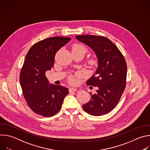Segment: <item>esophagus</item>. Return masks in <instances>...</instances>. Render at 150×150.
Instances as JSON below:
<instances>
[{"label": "esophagus", "mask_w": 150, "mask_h": 150, "mask_svg": "<svg viewBox=\"0 0 150 150\" xmlns=\"http://www.w3.org/2000/svg\"><path fill=\"white\" fill-rule=\"evenodd\" d=\"M77 90V89L76 88H74V87H71V88H69V91L70 93L73 92V91H76Z\"/></svg>", "instance_id": "1"}]
</instances>
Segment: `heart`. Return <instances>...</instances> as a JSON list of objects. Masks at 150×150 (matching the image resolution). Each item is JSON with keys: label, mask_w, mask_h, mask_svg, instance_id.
<instances>
[{"label": "heart", "mask_w": 150, "mask_h": 150, "mask_svg": "<svg viewBox=\"0 0 150 150\" xmlns=\"http://www.w3.org/2000/svg\"><path fill=\"white\" fill-rule=\"evenodd\" d=\"M87 48L81 44H74L72 47V53H81L84 56V54L87 53ZM88 63L90 65L94 66L96 64V60L92 58L89 60ZM69 81L70 83H74L75 80L73 77H70L69 79Z\"/></svg>", "instance_id": "b5f03b06"}]
</instances>
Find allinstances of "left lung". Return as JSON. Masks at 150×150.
Segmentation results:
<instances>
[{"instance_id": "1", "label": "left lung", "mask_w": 150, "mask_h": 150, "mask_svg": "<svg viewBox=\"0 0 150 150\" xmlns=\"http://www.w3.org/2000/svg\"><path fill=\"white\" fill-rule=\"evenodd\" d=\"M76 38L92 49L98 59V68L87 81L88 86L97 87L98 90L91 93L89 102L83 108L94 116L107 114L116 107L125 90L126 62L118 47L107 38L90 35Z\"/></svg>"}]
</instances>
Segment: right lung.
I'll return each instance as SVG.
<instances>
[{
    "mask_svg": "<svg viewBox=\"0 0 150 150\" xmlns=\"http://www.w3.org/2000/svg\"><path fill=\"white\" fill-rule=\"evenodd\" d=\"M71 38L51 37L34 44L28 52L21 69L20 83L28 106L35 113L49 117L61 109L69 90L49 84L46 71L50 70L57 52Z\"/></svg>",
    "mask_w": 150,
    "mask_h": 150,
    "instance_id": "obj_1",
    "label": "right lung"
}]
</instances>
